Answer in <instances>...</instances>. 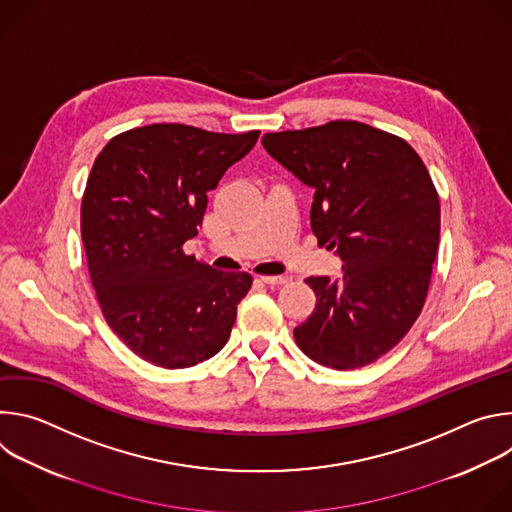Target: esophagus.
Masks as SVG:
<instances>
[{
	"label": "esophagus",
	"mask_w": 512,
	"mask_h": 512,
	"mask_svg": "<svg viewBox=\"0 0 512 512\" xmlns=\"http://www.w3.org/2000/svg\"><path fill=\"white\" fill-rule=\"evenodd\" d=\"M259 281L265 283V285H285V283H289L291 279H289L287 275H261Z\"/></svg>",
	"instance_id": "34e87169"
}]
</instances>
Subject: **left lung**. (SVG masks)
Here are the masks:
<instances>
[{"label":"left lung","instance_id":"8db88e82","mask_svg":"<svg viewBox=\"0 0 512 512\" xmlns=\"http://www.w3.org/2000/svg\"><path fill=\"white\" fill-rule=\"evenodd\" d=\"M263 148L312 186L310 225L342 259V277H308L316 310L294 330L312 360L367 367L423 310L440 243V196L411 145L389 131L336 119L263 135Z\"/></svg>","mask_w":512,"mask_h":512}]
</instances>
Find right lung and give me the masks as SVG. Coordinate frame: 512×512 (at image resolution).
Returning <instances> with one entry per match:
<instances>
[{"instance_id":"right-lung-1","label":"right lung","mask_w":512,"mask_h":512,"mask_svg":"<svg viewBox=\"0 0 512 512\" xmlns=\"http://www.w3.org/2000/svg\"><path fill=\"white\" fill-rule=\"evenodd\" d=\"M261 131L152 123L109 139L81 204L91 283L109 328L137 356L188 369L221 350L253 283L186 255L227 168Z\"/></svg>"}]
</instances>
